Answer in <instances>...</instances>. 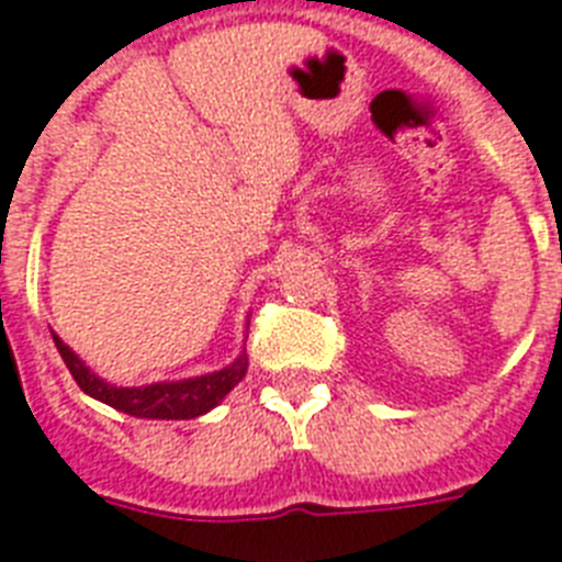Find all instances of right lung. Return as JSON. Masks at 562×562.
Wrapping results in <instances>:
<instances>
[{"instance_id": "1", "label": "right lung", "mask_w": 562, "mask_h": 562, "mask_svg": "<svg viewBox=\"0 0 562 562\" xmlns=\"http://www.w3.org/2000/svg\"><path fill=\"white\" fill-rule=\"evenodd\" d=\"M55 347L60 352V359L69 368L72 379L78 382L83 393H90L92 400L104 402L110 408L125 411L131 417H148V419H192L215 408L224 396H227L247 370V356L241 352L229 368L218 370V373L198 375V379H187V382H157L145 384V387H113L104 379L92 373L69 347H66L57 335Z\"/></svg>"}]
</instances>
